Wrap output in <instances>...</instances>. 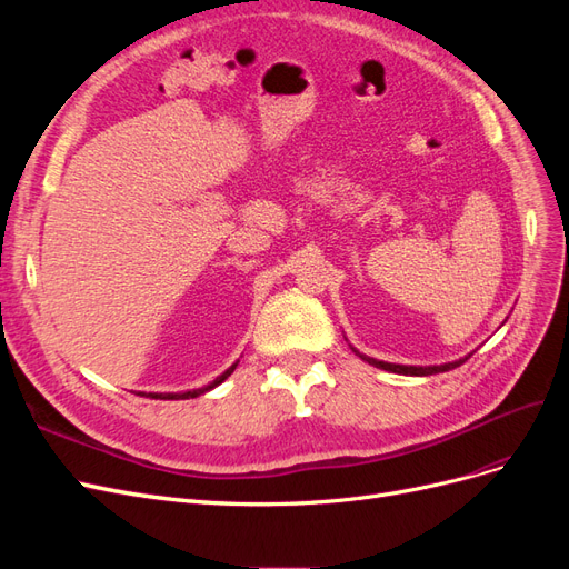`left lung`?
Listing matches in <instances>:
<instances>
[{"label":"left lung","mask_w":569,"mask_h":569,"mask_svg":"<svg viewBox=\"0 0 569 569\" xmlns=\"http://www.w3.org/2000/svg\"><path fill=\"white\" fill-rule=\"evenodd\" d=\"M353 349V347H351ZM356 351V349H353ZM356 356H360L363 360H368L370 366L375 368H382V370H389V372H396V375H416V377H425V375H437V372H446V370H453L458 366H462L465 360H468L472 353H468L465 358H458L453 360V363H443V366H399V363H387V360H377V358H370L366 353L356 351Z\"/></svg>","instance_id":"8db88e82"}]
</instances>
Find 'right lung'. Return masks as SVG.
<instances>
[{
  "instance_id": "right-lung-1",
  "label": "right lung",
  "mask_w": 569,
  "mask_h": 569,
  "mask_svg": "<svg viewBox=\"0 0 569 569\" xmlns=\"http://www.w3.org/2000/svg\"><path fill=\"white\" fill-rule=\"evenodd\" d=\"M239 363V360H237ZM237 363H232L226 372L222 375H218L216 380L211 382V385H206V387H201V389H192V391H176V393H149L151 399H161V401H178V399H197V396H201V393H206V391H211V389H216L218 385H222L228 380V377L234 372V368H237ZM140 396H147L144 391H140Z\"/></svg>"
}]
</instances>
